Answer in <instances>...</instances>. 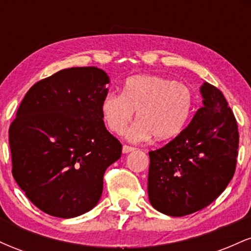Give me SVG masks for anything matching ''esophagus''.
Wrapping results in <instances>:
<instances>
[{
  "label": "esophagus",
  "mask_w": 251,
  "mask_h": 251,
  "mask_svg": "<svg viewBox=\"0 0 251 251\" xmlns=\"http://www.w3.org/2000/svg\"><path fill=\"white\" fill-rule=\"evenodd\" d=\"M134 148H132V146H128V145H124L123 146V153H128V152H132L134 151Z\"/></svg>",
  "instance_id": "esophagus-1"
}]
</instances>
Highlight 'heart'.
Listing matches in <instances>:
<instances>
[{
	"label": "heart",
	"instance_id": "1",
	"mask_svg": "<svg viewBox=\"0 0 251 251\" xmlns=\"http://www.w3.org/2000/svg\"><path fill=\"white\" fill-rule=\"evenodd\" d=\"M194 106L188 86L158 75H137L126 80L123 93H109L101 101V116L113 133L122 134L137 112V122L127 132L132 142L153 135L166 140L183 131Z\"/></svg>",
	"mask_w": 251,
	"mask_h": 251
}]
</instances>
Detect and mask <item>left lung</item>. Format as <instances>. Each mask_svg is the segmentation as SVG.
<instances>
[{
  "label": "left lung",
  "instance_id": "8db88e82",
  "mask_svg": "<svg viewBox=\"0 0 251 251\" xmlns=\"http://www.w3.org/2000/svg\"><path fill=\"white\" fill-rule=\"evenodd\" d=\"M203 106L191 123L162 149L149 152L150 203L162 214L181 217L211 204L232 179L238 128L223 93L204 82Z\"/></svg>",
  "mask_w": 251,
  "mask_h": 251
}]
</instances>
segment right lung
I'll return each instance as SVG.
<instances>
[{
  "label": "right lung",
  "instance_id": "right-lung-1",
  "mask_svg": "<svg viewBox=\"0 0 251 251\" xmlns=\"http://www.w3.org/2000/svg\"><path fill=\"white\" fill-rule=\"evenodd\" d=\"M107 83L100 68H67L36 82L17 109L9 127L11 172L46 214L72 218L93 209L106 169L122 155L101 116Z\"/></svg>",
  "mask_w": 251,
  "mask_h": 251
}]
</instances>
